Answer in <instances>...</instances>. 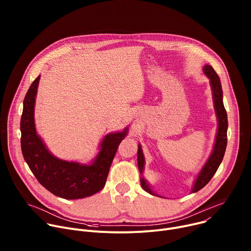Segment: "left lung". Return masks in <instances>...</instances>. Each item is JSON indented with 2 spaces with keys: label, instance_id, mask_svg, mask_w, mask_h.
<instances>
[{
  "label": "left lung",
  "instance_id": "1",
  "mask_svg": "<svg viewBox=\"0 0 251 251\" xmlns=\"http://www.w3.org/2000/svg\"><path fill=\"white\" fill-rule=\"evenodd\" d=\"M203 73L206 75V76L210 80V85L213 93L214 107H216V111L219 119V129H218L217 140H216V144H214L213 151L210 157L208 158L207 162L205 163L204 167L201 171L200 175L198 176V178L195 182L192 193H196L200 191L211 180V177L218 171L224 159L226 149V144H227L228 123H227V114L223 102V88H222L221 79L218 74L216 73V70H214L210 65H204ZM138 168L140 170V173H142L143 169H144V157H143V153L140 145L138 147ZM141 185H142V188L146 192H148L153 196H156V194L151 191V189L149 188V185H147L144 178H141Z\"/></svg>",
  "mask_w": 251,
  "mask_h": 251
}]
</instances>
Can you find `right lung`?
Returning a JSON list of instances; mask_svg holds the SVG:
<instances>
[{
  "instance_id": "1",
  "label": "right lung",
  "mask_w": 251,
  "mask_h": 251,
  "mask_svg": "<svg viewBox=\"0 0 251 251\" xmlns=\"http://www.w3.org/2000/svg\"><path fill=\"white\" fill-rule=\"evenodd\" d=\"M41 75L30 84L24 100L21 118V147L25 161L42 186L54 196L66 200L90 197L103 189L118 146L127 134L107 135L91 165H79L53 157L34 128L33 108Z\"/></svg>"
}]
</instances>
